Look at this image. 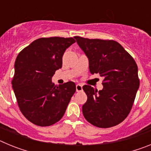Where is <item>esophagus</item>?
<instances>
[{
	"label": "esophagus",
	"instance_id": "1",
	"mask_svg": "<svg viewBox=\"0 0 151 151\" xmlns=\"http://www.w3.org/2000/svg\"><path fill=\"white\" fill-rule=\"evenodd\" d=\"M76 91L79 92V91H82V85H81V84H77L76 86Z\"/></svg>",
	"mask_w": 151,
	"mask_h": 151
}]
</instances>
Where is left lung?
<instances>
[{"instance_id":"obj_1","label":"left lung","mask_w":151,"mask_h":151,"mask_svg":"<svg viewBox=\"0 0 151 151\" xmlns=\"http://www.w3.org/2000/svg\"><path fill=\"white\" fill-rule=\"evenodd\" d=\"M87 56L91 74L104 77L102 90L84 85L88 100L82 106L85 119L98 128H110L125 119L139 88L138 66L132 57L113 40L88 39L76 36Z\"/></svg>"}]
</instances>
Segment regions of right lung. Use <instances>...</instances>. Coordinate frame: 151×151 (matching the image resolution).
Returning <instances> with one entry per match:
<instances>
[{
  "mask_svg": "<svg viewBox=\"0 0 151 151\" xmlns=\"http://www.w3.org/2000/svg\"><path fill=\"white\" fill-rule=\"evenodd\" d=\"M76 42L73 38H41L18 54L12 87L19 110L28 120L39 126H49L63 116L76 84L56 85L52 77L62 67L63 55Z\"/></svg>",
  "mask_w": 151,
  "mask_h": 151,
  "instance_id": "right-lung-1",
  "label": "right lung"
}]
</instances>
